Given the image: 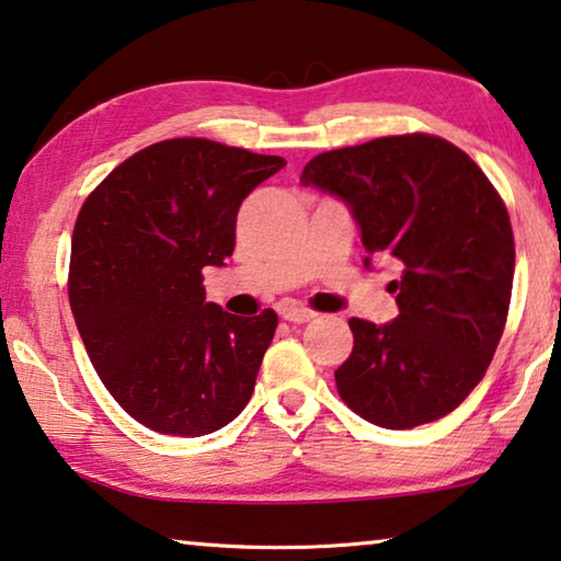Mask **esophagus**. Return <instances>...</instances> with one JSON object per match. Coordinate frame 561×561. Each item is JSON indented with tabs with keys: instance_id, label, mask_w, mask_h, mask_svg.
Wrapping results in <instances>:
<instances>
[{
	"instance_id": "obj_1",
	"label": "esophagus",
	"mask_w": 561,
	"mask_h": 561,
	"mask_svg": "<svg viewBox=\"0 0 561 561\" xmlns=\"http://www.w3.org/2000/svg\"><path fill=\"white\" fill-rule=\"evenodd\" d=\"M282 317L287 322H295V324H305L309 320H314L317 312H312V309H307L302 305H287L282 307Z\"/></svg>"
}]
</instances>
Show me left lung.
<instances>
[{"label":"left lung","instance_id":"1","mask_svg":"<svg viewBox=\"0 0 561 561\" xmlns=\"http://www.w3.org/2000/svg\"><path fill=\"white\" fill-rule=\"evenodd\" d=\"M299 181L350 206L365 266L378 256L403 266L388 284L396 320H350L340 398L390 431L448 415L486 375L506 324L514 233L504 201L461 148L428 133L328 150Z\"/></svg>","mask_w":561,"mask_h":561}]
</instances>
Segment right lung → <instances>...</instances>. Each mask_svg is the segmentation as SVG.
I'll list each match as a JSON object with an SVG mask.
<instances>
[{"label": "right lung", "instance_id": "right-lung-1", "mask_svg": "<svg viewBox=\"0 0 561 561\" xmlns=\"http://www.w3.org/2000/svg\"><path fill=\"white\" fill-rule=\"evenodd\" d=\"M284 165L206 138L161 140L82 204L67 282L75 324L107 392L146 428L206 436L252 398L277 312H224L206 302L201 272L224 266L241 201Z\"/></svg>", "mask_w": 561, "mask_h": 561}]
</instances>
